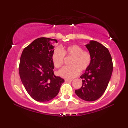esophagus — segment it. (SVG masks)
I'll use <instances>...</instances> for the list:
<instances>
[{
    "mask_svg": "<svg viewBox=\"0 0 128 128\" xmlns=\"http://www.w3.org/2000/svg\"><path fill=\"white\" fill-rule=\"evenodd\" d=\"M72 80H70V79H66L65 80V81L66 82H71V81H72Z\"/></svg>",
    "mask_w": 128,
    "mask_h": 128,
    "instance_id": "1",
    "label": "esophagus"
}]
</instances>
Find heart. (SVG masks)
Instances as JSON below:
<instances>
[{"label":"heart","instance_id":"obj_1","mask_svg":"<svg viewBox=\"0 0 128 128\" xmlns=\"http://www.w3.org/2000/svg\"><path fill=\"white\" fill-rule=\"evenodd\" d=\"M65 56L72 57L70 61V66L62 68L58 72L62 78L72 79L78 75L81 72H84L88 68L92 61L91 53L78 45H72L66 48H56L54 50L52 59L55 67L63 66Z\"/></svg>","mask_w":128,"mask_h":128}]
</instances>
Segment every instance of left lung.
I'll use <instances>...</instances> for the list:
<instances>
[{"instance_id":"1","label":"left lung","mask_w":128,"mask_h":128,"mask_svg":"<svg viewBox=\"0 0 128 128\" xmlns=\"http://www.w3.org/2000/svg\"><path fill=\"white\" fill-rule=\"evenodd\" d=\"M91 53L92 61L81 76L82 85L75 94L86 101H94L101 97L107 88L113 72L112 56L108 49L95 40L85 45Z\"/></svg>"}]
</instances>
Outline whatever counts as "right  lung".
<instances>
[{
    "instance_id": "right-lung-1",
    "label": "right lung",
    "mask_w": 128,
    "mask_h": 128,
    "mask_svg": "<svg viewBox=\"0 0 128 128\" xmlns=\"http://www.w3.org/2000/svg\"><path fill=\"white\" fill-rule=\"evenodd\" d=\"M56 40L40 37L24 48L19 64V74L32 98L47 102L59 92L64 80L54 74L52 56Z\"/></svg>"
}]
</instances>
